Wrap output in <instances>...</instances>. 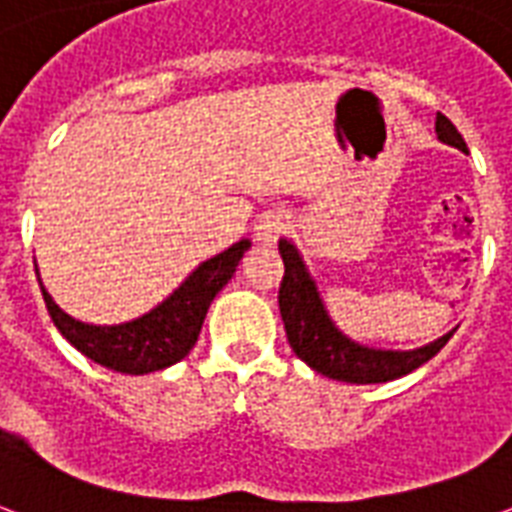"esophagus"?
Returning a JSON list of instances; mask_svg holds the SVG:
<instances>
[{"mask_svg": "<svg viewBox=\"0 0 512 512\" xmlns=\"http://www.w3.org/2000/svg\"><path fill=\"white\" fill-rule=\"evenodd\" d=\"M287 225H290V214L287 212L260 214L255 222V241L263 244V247H273L279 241V236L287 230Z\"/></svg>", "mask_w": 512, "mask_h": 512, "instance_id": "obj_1", "label": "esophagus"}]
</instances>
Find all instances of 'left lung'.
<instances>
[{
  "label": "left lung",
  "instance_id": "left-lung-1",
  "mask_svg": "<svg viewBox=\"0 0 512 512\" xmlns=\"http://www.w3.org/2000/svg\"><path fill=\"white\" fill-rule=\"evenodd\" d=\"M435 134L443 144L467 152L462 134L446 115L435 117ZM279 252L284 260V279L279 287V311H282L284 330L292 351L308 368L322 376L346 384H384L400 376H408L411 370L421 368L432 360L454 330L440 335L435 341L424 343L419 349H376L368 343H360L343 333L335 325L327 311L319 284L314 273L308 271L303 252L292 239H279Z\"/></svg>",
  "mask_w": 512,
  "mask_h": 512
}]
</instances>
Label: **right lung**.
Returning <instances> with one entry per match:
<instances>
[{
    "label": "right lung",
    "instance_id": "right-lung-1",
    "mask_svg": "<svg viewBox=\"0 0 512 512\" xmlns=\"http://www.w3.org/2000/svg\"><path fill=\"white\" fill-rule=\"evenodd\" d=\"M249 247L252 241L241 239L239 244H233L220 255L198 263L182 279L177 290L169 292L158 306L120 325H93V322H83L66 314L45 290V284L39 279V268L37 279L58 333L64 335L74 349L83 351L88 360L99 362L109 370L144 376V373L171 368L174 362L185 360L190 354L212 300L230 282V276L236 273Z\"/></svg>",
    "mask_w": 512,
    "mask_h": 512
}]
</instances>
